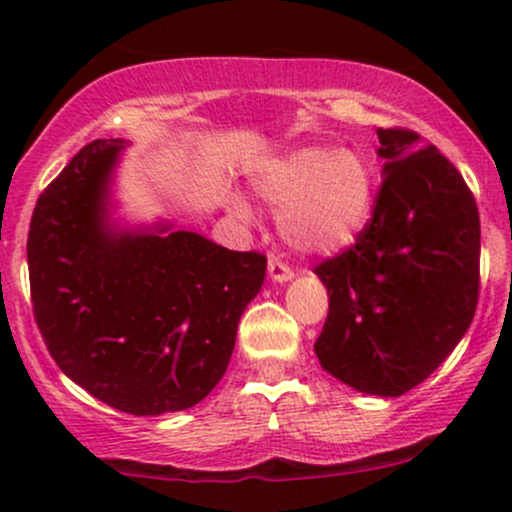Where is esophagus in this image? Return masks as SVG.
<instances>
[{
	"instance_id": "obj_1",
	"label": "esophagus",
	"mask_w": 512,
	"mask_h": 512,
	"mask_svg": "<svg viewBox=\"0 0 512 512\" xmlns=\"http://www.w3.org/2000/svg\"><path fill=\"white\" fill-rule=\"evenodd\" d=\"M267 272H269V276H272V281H279V284H284V281L293 279L291 264L284 262V260H281V257H276V255L269 257Z\"/></svg>"
}]
</instances>
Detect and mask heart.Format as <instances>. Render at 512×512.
<instances>
[{
  "mask_svg": "<svg viewBox=\"0 0 512 512\" xmlns=\"http://www.w3.org/2000/svg\"><path fill=\"white\" fill-rule=\"evenodd\" d=\"M257 192L279 211V231L303 252L344 248L366 226L373 209V166L356 149L303 146L267 161L255 175ZM240 216L248 207L233 202Z\"/></svg>",
  "mask_w": 512,
  "mask_h": 512,
  "instance_id": "1",
  "label": "heart"
}]
</instances>
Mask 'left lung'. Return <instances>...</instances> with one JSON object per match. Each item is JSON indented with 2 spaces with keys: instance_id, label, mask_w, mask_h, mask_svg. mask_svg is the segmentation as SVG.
Returning a JSON list of instances; mask_svg holds the SVG:
<instances>
[{
  "instance_id": "1",
  "label": "left lung",
  "mask_w": 512,
  "mask_h": 512,
  "mask_svg": "<svg viewBox=\"0 0 512 512\" xmlns=\"http://www.w3.org/2000/svg\"><path fill=\"white\" fill-rule=\"evenodd\" d=\"M383 182L356 243L315 267L330 296L320 366L358 392L399 397L424 383L472 325L479 209L421 134L378 129Z\"/></svg>"
}]
</instances>
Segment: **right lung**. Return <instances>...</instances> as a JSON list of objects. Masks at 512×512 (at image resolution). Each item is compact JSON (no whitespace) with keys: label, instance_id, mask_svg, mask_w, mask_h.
<instances>
[{"label":"right lung","instance_id":"add662e5","mask_svg":"<svg viewBox=\"0 0 512 512\" xmlns=\"http://www.w3.org/2000/svg\"><path fill=\"white\" fill-rule=\"evenodd\" d=\"M125 142L96 139L38 197L28 276L38 330L67 378L110 407H195L226 373L267 257L190 231L115 233L105 192Z\"/></svg>","mask_w":512,"mask_h":512}]
</instances>
